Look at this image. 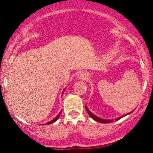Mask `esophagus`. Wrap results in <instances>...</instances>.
Listing matches in <instances>:
<instances>
[{
	"label": "esophagus",
	"instance_id": "obj_1",
	"mask_svg": "<svg viewBox=\"0 0 153 153\" xmlns=\"http://www.w3.org/2000/svg\"><path fill=\"white\" fill-rule=\"evenodd\" d=\"M78 78L80 80H86L88 78V75L85 72H80L78 75Z\"/></svg>",
	"mask_w": 153,
	"mask_h": 153
}]
</instances>
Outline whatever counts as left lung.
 I'll return each instance as SVG.
<instances>
[{"mask_svg":"<svg viewBox=\"0 0 153 153\" xmlns=\"http://www.w3.org/2000/svg\"><path fill=\"white\" fill-rule=\"evenodd\" d=\"M85 109H86L87 112H88V114L89 116H90V117H91V118H92L93 119H94V120L96 121V122H101V123H104V124H106V123H110V122H114L113 119H111V120H107V119H103L99 118V117H96V115H94V114L91 113V112L90 111L88 110V108H87L86 105H85ZM130 113H131V112H130ZM130 113L127 114H126V115H124V116H122V117H119V118L115 119V120H116V121L119 120V119H120L121 118H122V117H125V116H127V115H128V114H130Z\"/></svg>","mask_w":153,"mask_h":153,"instance_id":"1","label":"left lung"}]
</instances>
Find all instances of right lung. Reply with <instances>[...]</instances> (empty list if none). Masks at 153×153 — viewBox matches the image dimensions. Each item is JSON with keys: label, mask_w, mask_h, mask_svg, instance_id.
I'll use <instances>...</instances> for the list:
<instances>
[{"label": "right lung", "mask_w": 153, "mask_h": 153, "mask_svg": "<svg viewBox=\"0 0 153 153\" xmlns=\"http://www.w3.org/2000/svg\"><path fill=\"white\" fill-rule=\"evenodd\" d=\"M64 91H65V90H64ZM61 112H62V111H60V112H59V114L57 115V117H56L55 118H54V119H52V121H50V122H47V123H46V124H52V123H54V122H56V121H57V119H58L59 117V115H60V114H61Z\"/></svg>", "instance_id": "1"}]
</instances>
